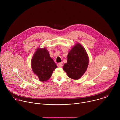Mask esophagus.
Masks as SVG:
<instances>
[{"mask_svg":"<svg viewBox=\"0 0 120 120\" xmlns=\"http://www.w3.org/2000/svg\"><path fill=\"white\" fill-rule=\"evenodd\" d=\"M63 63H58L57 64V66H58V67H62V66H63Z\"/></svg>","mask_w":120,"mask_h":120,"instance_id":"1","label":"esophagus"}]
</instances>
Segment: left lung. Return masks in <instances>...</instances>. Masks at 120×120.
Here are the masks:
<instances>
[{
    "instance_id": "obj_1",
    "label": "left lung",
    "mask_w": 120,
    "mask_h": 120,
    "mask_svg": "<svg viewBox=\"0 0 120 120\" xmlns=\"http://www.w3.org/2000/svg\"><path fill=\"white\" fill-rule=\"evenodd\" d=\"M89 58L86 51L80 44H77L70 50L67 56V63L63 70L68 77L77 80L82 77L86 71Z\"/></svg>"
}]
</instances>
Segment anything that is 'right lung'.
Here are the masks:
<instances>
[{
	"mask_svg": "<svg viewBox=\"0 0 120 120\" xmlns=\"http://www.w3.org/2000/svg\"><path fill=\"white\" fill-rule=\"evenodd\" d=\"M31 66L33 71L38 77L40 81L44 82L51 76L57 65L49 56L45 48H38L34 54Z\"/></svg>",
	"mask_w": 120,
	"mask_h": 120,
	"instance_id": "obj_1",
	"label": "right lung"
}]
</instances>
